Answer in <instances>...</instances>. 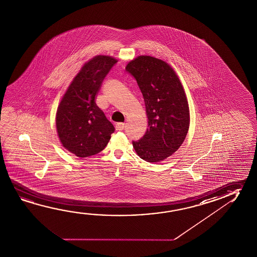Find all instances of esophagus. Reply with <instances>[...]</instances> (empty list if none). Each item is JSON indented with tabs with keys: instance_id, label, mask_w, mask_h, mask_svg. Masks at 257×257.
Wrapping results in <instances>:
<instances>
[{
	"instance_id": "34e87169",
	"label": "esophagus",
	"mask_w": 257,
	"mask_h": 257,
	"mask_svg": "<svg viewBox=\"0 0 257 257\" xmlns=\"http://www.w3.org/2000/svg\"><path fill=\"white\" fill-rule=\"evenodd\" d=\"M115 128H116V130L117 131H122L123 130V128H124V123H123V122H117V123L115 124Z\"/></svg>"
}]
</instances>
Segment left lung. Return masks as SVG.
Returning <instances> with one entry per match:
<instances>
[{"instance_id": "8db88e82", "label": "left lung", "mask_w": 257, "mask_h": 257, "mask_svg": "<svg viewBox=\"0 0 257 257\" xmlns=\"http://www.w3.org/2000/svg\"><path fill=\"white\" fill-rule=\"evenodd\" d=\"M126 72L143 93L148 128L135 152L148 162H160L177 152L189 128V107L176 72L162 60L142 55L128 63Z\"/></svg>"}]
</instances>
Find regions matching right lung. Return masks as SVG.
<instances>
[{
	"label": "right lung",
	"mask_w": 257,
	"mask_h": 257,
	"mask_svg": "<svg viewBox=\"0 0 257 257\" xmlns=\"http://www.w3.org/2000/svg\"><path fill=\"white\" fill-rule=\"evenodd\" d=\"M117 61L97 55L85 63L60 103L56 128L63 147L80 158L101 152L114 132L95 102L105 76Z\"/></svg>",
	"instance_id": "1"
}]
</instances>
